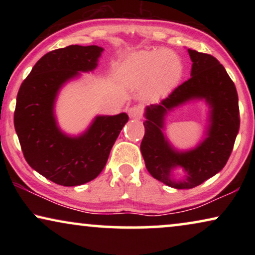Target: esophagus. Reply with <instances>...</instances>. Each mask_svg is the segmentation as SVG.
Here are the masks:
<instances>
[{
	"instance_id": "obj_1",
	"label": "esophagus",
	"mask_w": 255,
	"mask_h": 255,
	"mask_svg": "<svg viewBox=\"0 0 255 255\" xmlns=\"http://www.w3.org/2000/svg\"><path fill=\"white\" fill-rule=\"evenodd\" d=\"M128 115H130L131 118H140L142 115V110L140 107L138 106H133L128 109Z\"/></svg>"
}]
</instances>
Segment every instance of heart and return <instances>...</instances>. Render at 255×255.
<instances>
[{
    "label": "heart",
    "instance_id": "obj_1",
    "mask_svg": "<svg viewBox=\"0 0 255 255\" xmlns=\"http://www.w3.org/2000/svg\"><path fill=\"white\" fill-rule=\"evenodd\" d=\"M183 66L173 51L161 50L139 52L131 55L124 65V75L134 87L146 86L151 97L161 96L180 81Z\"/></svg>",
    "mask_w": 255,
    "mask_h": 255
}]
</instances>
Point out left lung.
<instances>
[{
    "mask_svg": "<svg viewBox=\"0 0 255 255\" xmlns=\"http://www.w3.org/2000/svg\"><path fill=\"white\" fill-rule=\"evenodd\" d=\"M188 53L193 61L191 78L159 104L146 107L140 145L148 173L176 189L200 186L221 172L231 155L240 125L238 94L223 65L210 54L190 48ZM195 99H204L211 108L207 137L193 150L177 151L163 134L164 117L174 107ZM179 166L186 172L182 181L171 179V172Z\"/></svg>",
    "mask_w": 255,
    "mask_h": 255,
    "instance_id": "left-lung-1",
    "label": "left lung"
}]
</instances>
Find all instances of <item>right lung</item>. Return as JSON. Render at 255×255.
Returning <instances> with one entry per match:
<instances>
[{"label": "right lung", "instance_id": "right-lung-1", "mask_svg": "<svg viewBox=\"0 0 255 255\" xmlns=\"http://www.w3.org/2000/svg\"><path fill=\"white\" fill-rule=\"evenodd\" d=\"M103 48L96 45L58 48L41 57L17 94L13 115L24 158L32 168L52 182L80 186L99 176L127 122L125 113L96 116L78 137L58 127L54 103L58 93L80 72H92Z\"/></svg>", "mask_w": 255, "mask_h": 255}]
</instances>
